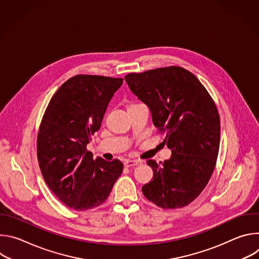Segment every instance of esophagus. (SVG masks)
<instances>
[{"label": "esophagus", "instance_id": "esophagus-1", "mask_svg": "<svg viewBox=\"0 0 259 259\" xmlns=\"http://www.w3.org/2000/svg\"><path fill=\"white\" fill-rule=\"evenodd\" d=\"M140 162L139 161H135V160H126L124 162L125 167H133V166H137Z\"/></svg>", "mask_w": 259, "mask_h": 259}]
</instances>
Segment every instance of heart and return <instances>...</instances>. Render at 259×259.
Listing matches in <instances>:
<instances>
[{
    "mask_svg": "<svg viewBox=\"0 0 259 259\" xmlns=\"http://www.w3.org/2000/svg\"><path fill=\"white\" fill-rule=\"evenodd\" d=\"M133 105H137V104H131L130 106H133ZM130 106H129V107H130Z\"/></svg>",
    "mask_w": 259,
    "mask_h": 259,
    "instance_id": "1",
    "label": "heart"
}]
</instances>
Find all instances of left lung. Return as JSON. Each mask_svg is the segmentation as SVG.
<instances>
[{
	"mask_svg": "<svg viewBox=\"0 0 259 259\" xmlns=\"http://www.w3.org/2000/svg\"><path fill=\"white\" fill-rule=\"evenodd\" d=\"M125 81L149 106L172 153L162 165L146 162L154 176L142 187L143 195L164 209L189 205L207 186L218 156L220 120L214 101L196 76L179 66L129 73Z\"/></svg>",
	"mask_w": 259,
	"mask_h": 259,
	"instance_id": "8db88e82",
	"label": "left lung"
}]
</instances>
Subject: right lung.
I'll return each instance as SVG.
<instances>
[{
  "label": "right lung",
  "mask_w": 259,
  "mask_h": 259,
  "mask_svg": "<svg viewBox=\"0 0 259 259\" xmlns=\"http://www.w3.org/2000/svg\"><path fill=\"white\" fill-rule=\"evenodd\" d=\"M122 78L78 75L51 98L40 126L36 153L49 189L67 207L85 211L102 204L123 172V164L87 151Z\"/></svg>",
  "instance_id": "right-lung-1"
}]
</instances>
